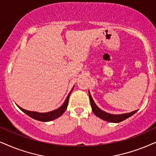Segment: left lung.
Segmentation results:
<instances>
[{
	"instance_id": "obj_1",
	"label": "left lung",
	"mask_w": 156,
	"mask_h": 156,
	"mask_svg": "<svg viewBox=\"0 0 156 156\" xmlns=\"http://www.w3.org/2000/svg\"><path fill=\"white\" fill-rule=\"evenodd\" d=\"M88 95H89L90 106H91V109L93 112H94V114H95L96 116H97L98 117H99L100 119L105 120L106 122H113V123H118V122L124 121L125 119L131 117L132 115H133L134 114H135L136 112H137V110H135V111L129 112V113H125L122 114H112L107 113V112L103 111V110L100 109V108H98V106H96L94 99H93L91 95H90L89 90H88Z\"/></svg>"
}]
</instances>
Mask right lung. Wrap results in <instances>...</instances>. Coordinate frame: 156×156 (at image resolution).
Segmentation results:
<instances>
[{"instance_id":"right-lung-1","label":"right lung","mask_w":156,"mask_h":156,"mask_svg":"<svg viewBox=\"0 0 156 156\" xmlns=\"http://www.w3.org/2000/svg\"><path fill=\"white\" fill-rule=\"evenodd\" d=\"M74 86L73 87L72 90H70V92L69 93V94L67 96L66 101H64V103L62 104V105L60 106L58 109L53 110V111L49 112H45V113H40V112H33V111H28V110H26L23 108L20 107L19 106H17L20 109L21 111L23 112H24L26 114L29 116V117L33 118V119L38 120V121H41V122H50L52 121V120H54L57 118H58L59 117H60L62 114L66 112V110L67 109V107H68V101H69V97H70V94H71L72 90H73Z\"/></svg>"}]
</instances>
